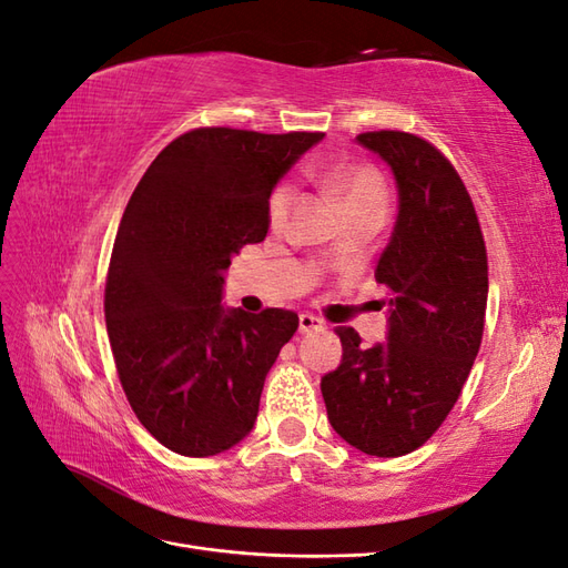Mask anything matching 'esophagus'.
<instances>
[{
    "label": "esophagus",
    "instance_id": "esophagus-1",
    "mask_svg": "<svg viewBox=\"0 0 568 568\" xmlns=\"http://www.w3.org/2000/svg\"><path fill=\"white\" fill-rule=\"evenodd\" d=\"M324 328V322L320 320V316H314L310 312H302L300 314V334H310V332H322Z\"/></svg>",
    "mask_w": 568,
    "mask_h": 568
}]
</instances>
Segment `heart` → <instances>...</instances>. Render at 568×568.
<instances>
[{
    "label": "heart",
    "mask_w": 568,
    "mask_h": 568,
    "mask_svg": "<svg viewBox=\"0 0 568 568\" xmlns=\"http://www.w3.org/2000/svg\"><path fill=\"white\" fill-rule=\"evenodd\" d=\"M328 186L338 195V201L344 203L346 210L361 207V205H385V189H382V181L377 171L367 166H341L334 169L332 174L326 176ZM295 186L293 183H281L278 189L273 191L271 203H268V222L271 227H283L290 217V210L295 203Z\"/></svg>",
    "instance_id": "heart-1"
}]
</instances>
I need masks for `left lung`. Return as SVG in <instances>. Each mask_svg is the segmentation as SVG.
Segmentation results:
<instances>
[{
    "label": "left lung",
    "mask_w": 568,
    "mask_h": 568,
    "mask_svg": "<svg viewBox=\"0 0 568 568\" xmlns=\"http://www.w3.org/2000/svg\"><path fill=\"white\" fill-rule=\"evenodd\" d=\"M385 162L397 220L375 281L387 285V341L365 348L341 328V365L322 377L332 428L355 450L402 457L450 414L484 334L489 268L463 179L416 135L379 130L355 138Z\"/></svg>",
    "instance_id": "left-lung-1"
}]
</instances>
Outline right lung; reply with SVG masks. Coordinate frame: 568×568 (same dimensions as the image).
I'll return each instance as SVG.
<instances>
[{
    "mask_svg": "<svg viewBox=\"0 0 568 568\" xmlns=\"http://www.w3.org/2000/svg\"><path fill=\"white\" fill-rule=\"evenodd\" d=\"M324 133L201 128L144 171L115 234L105 326L125 397L169 450L210 457L254 430L297 314L222 305L224 273L268 234L273 189Z\"/></svg>",
    "mask_w": 568,
    "mask_h": 568,
    "instance_id": "1",
    "label": "right lung"
}]
</instances>
